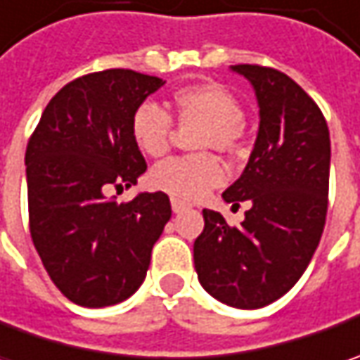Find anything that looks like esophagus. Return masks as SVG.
Instances as JSON below:
<instances>
[{
  "mask_svg": "<svg viewBox=\"0 0 360 360\" xmlns=\"http://www.w3.org/2000/svg\"><path fill=\"white\" fill-rule=\"evenodd\" d=\"M172 210L176 214H180V212H184V210H190V206H188L186 202L178 200V198H172Z\"/></svg>",
  "mask_w": 360,
  "mask_h": 360,
  "instance_id": "34e87169",
  "label": "esophagus"
}]
</instances>
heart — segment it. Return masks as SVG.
<instances>
[{"label": "heart", "mask_w": 360, "mask_h": 360, "mask_svg": "<svg viewBox=\"0 0 360 360\" xmlns=\"http://www.w3.org/2000/svg\"><path fill=\"white\" fill-rule=\"evenodd\" d=\"M198 126L192 136V150H216L232 156L240 148L244 110L226 88L214 82H200L174 91L170 114L152 102L140 104L130 120L136 148L150 158H160L170 148L172 122ZM224 182V170L212 154L170 158L150 172V184L178 200H198Z\"/></svg>", "instance_id": "b5f03b06"}]
</instances>
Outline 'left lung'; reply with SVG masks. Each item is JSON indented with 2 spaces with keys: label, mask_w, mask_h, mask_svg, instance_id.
<instances>
[{
  "label": "left lung",
  "mask_w": 360,
  "mask_h": 360,
  "mask_svg": "<svg viewBox=\"0 0 360 360\" xmlns=\"http://www.w3.org/2000/svg\"><path fill=\"white\" fill-rule=\"evenodd\" d=\"M232 72L255 88L258 136L240 178L224 190L248 202L240 226L202 210L194 266L208 295L234 309H262L302 276L321 242L328 206L330 138L311 96L272 68L240 63Z\"/></svg>",
  "instance_id": "left-lung-1"
}]
</instances>
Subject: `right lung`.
<instances>
[{
    "instance_id": "add662e5",
    "label": "right lung",
    "mask_w": 360,
    "mask_h": 360,
    "mask_svg": "<svg viewBox=\"0 0 360 360\" xmlns=\"http://www.w3.org/2000/svg\"><path fill=\"white\" fill-rule=\"evenodd\" d=\"M164 79L104 70L65 84L46 105L25 150L30 232L49 278L88 309L130 298L144 283L152 246L172 216L164 192L134 200L146 160L130 134L134 110Z\"/></svg>"
}]
</instances>
